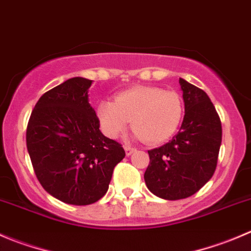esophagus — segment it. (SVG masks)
Returning a JSON list of instances; mask_svg holds the SVG:
<instances>
[{"label":"esophagus","instance_id":"esophagus-1","mask_svg":"<svg viewBox=\"0 0 251 251\" xmlns=\"http://www.w3.org/2000/svg\"><path fill=\"white\" fill-rule=\"evenodd\" d=\"M125 153H126V155H131L132 154L133 152H135L136 151V148H133V147H130V146H125Z\"/></svg>","mask_w":251,"mask_h":251}]
</instances>
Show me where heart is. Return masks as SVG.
<instances>
[{
	"instance_id": "b5f03b06",
	"label": "heart",
	"mask_w": 251,
	"mask_h": 251,
	"mask_svg": "<svg viewBox=\"0 0 251 251\" xmlns=\"http://www.w3.org/2000/svg\"><path fill=\"white\" fill-rule=\"evenodd\" d=\"M182 115L181 96L159 87H132L119 93L114 103L103 100L97 106V118L104 135L119 137L132 121L135 136L148 145L169 140L176 132Z\"/></svg>"
}]
</instances>
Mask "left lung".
<instances>
[{"label":"left lung","mask_w":251,"mask_h":251,"mask_svg":"<svg viewBox=\"0 0 251 251\" xmlns=\"http://www.w3.org/2000/svg\"><path fill=\"white\" fill-rule=\"evenodd\" d=\"M185 115L179 132L162 147L148 151L145 172L148 190L164 200L198 193L212 177L222 142L221 119L202 89L179 79Z\"/></svg>","instance_id":"1"}]
</instances>
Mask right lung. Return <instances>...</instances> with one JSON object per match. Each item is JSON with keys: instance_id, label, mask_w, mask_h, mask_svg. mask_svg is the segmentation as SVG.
Wrapping results in <instances>:
<instances>
[{"instance_id": "1", "label": "right lung", "mask_w": 251, "mask_h": 251, "mask_svg": "<svg viewBox=\"0 0 251 251\" xmlns=\"http://www.w3.org/2000/svg\"><path fill=\"white\" fill-rule=\"evenodd\" d=\"M92 81L74 77L44 93L31 111L26 148L41 186L70 205H91L106 194L113 170L125 157L99 130L88 101Z\"/></svg>"}]
</instances>
